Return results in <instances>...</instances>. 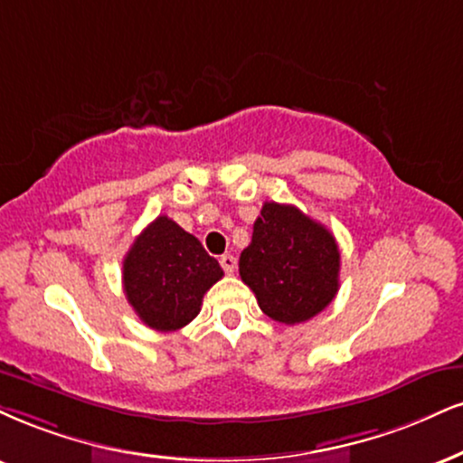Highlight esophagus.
<instances>
[{
    "instance_id": "esophagus-1",
    "label": "esophagus",
    "mask_w": 463,
    "mask_h": 463,
    "mask_svg": "<svg viewBox=\"0 0 463 463\" xmlns=\"http://www.w3.org/2000/svg\"><path fill=\"white\" fill-rule=\"evenodd\" d=\"M236 264H238V261H236V258H233V255H230V253L221 255V266H222V270L227 272V275H232V272L236 270Z\"/></svg>"
}]
</instances>
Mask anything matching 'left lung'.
<instances>
[{
  "label": "left lung",
  "instance_id": "left-lung-1",
  "mask_svg": "<svg viewBox=\"0 0 463 463\" xmlns=\"http://www.w3.org/2000/svg\"><path fill=\"white\" fill-rule=\"evenodd\" d=\"M238 266L260 309L289 326L326 309L339 289L335 236L296 205L264 203Z\"/></svg>",
  "mask_w": 463,
  "mask_h": 463
}]
</instances>
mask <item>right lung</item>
Returning <instances> with one entry per match:
<instances>
[{
    "mask_svg": "<svg viewBox=\"0 0 463 463\" xmlns=\"http://www.w3.org/2000/svg\"><path fill=\"white\" fill-rule=\"evenodd\" d=\"M222 277L193 233L158 216L135 238L124 258V292L146 326L178 330L197 317L203 294Z\"/></svg>",
    "mask_w": 463,
    "mask_h": 463,
    "instance_id": "right-lung-1",
    "label": "right lung"
}]
</instances>
